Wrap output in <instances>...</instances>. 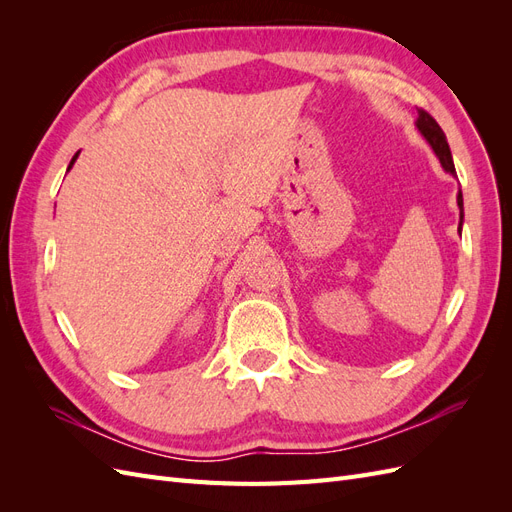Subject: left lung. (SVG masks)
Instances as JSON below:
<instances>
[{"label": "left lung", "instance_id": "8db88e82", "mask_svg": "<svg viewBox=\"0 0 512 512\" xmlns=\"http://www.w3.org/2000/svg\"><path fill=\"white\" fill-rule=\"evenodd\" d=\"M416 128L421 130V134L427 138V143L431 145V149L436 151V156L442 164V168L446 170V173L455 175V164H453V156H451V147H448L446 143V136L442 132V128L438 126V121L433 119L427 111H423V108H418V119H416ZM457 205L463 213V198H461V192L457 196Z\"/></svg>", "mask_w": 512, "mask_h": 512}]
</instances>
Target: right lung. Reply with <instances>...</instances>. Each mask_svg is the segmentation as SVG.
I'll return each mask as SVG.
<instances>
[{
    "label": "right lung",
    "mask_w": 512,
    "mask_h": 512,
    "mask_svg": "<svg viewBox=\"0 0 512 512\" xmlns=\"http://www.w3.org/2000/svg\"><path fill=\"white\" fill-rule=\"evenodd\" d=\"M76 158H79V153H76V156L72 158V162H70V166H68V168H72V164H74V160H76Z\"/></svg>",
    "instance_id": "right-lung-1"
}]
</instances>
